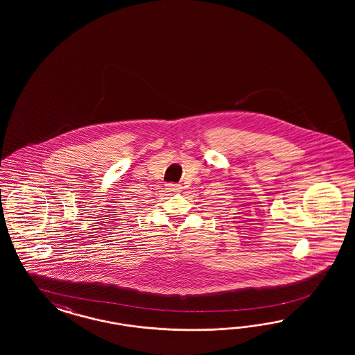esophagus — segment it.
Returning a JSON list of instances; mask_svg holds the SVG:
<instances>
[{"instance_id":"1","label":"esophagus","mask_w":355,"mask_h":355,"mask_svg":"<svg viewBox=\"0 0 355 355\" xmlns=\"http://www.w3.org/2000/svg\"><path fill=\"white\" fill-rule=\"evenodd\" d=\"M165 186H166V190H168V191H172V193H175V191H180V190H181V186L177 184V183H166Z\"/></svg>"}]
</instances>
